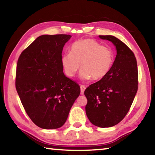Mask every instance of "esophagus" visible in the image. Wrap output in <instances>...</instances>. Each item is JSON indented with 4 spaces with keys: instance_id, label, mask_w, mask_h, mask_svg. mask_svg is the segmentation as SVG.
I'll return each mask as SVG.
<instances>
[{
    "instance_id": "obj_1",
    "label": "esophagus",
    "mask_w": 155,
    "mask_h": 155,
    "mask_svg": "<svg viewBox=\"0 0 155 155\" xmlns=\"http://www.w3.org/2000/svg\"><path fill=\"white\" fill-rule=\"evenodd\" d=\"M86 89V87L84 85H80V90H81V94L83 95L84 93V91Z\"/></svg>"
}]
</instances>
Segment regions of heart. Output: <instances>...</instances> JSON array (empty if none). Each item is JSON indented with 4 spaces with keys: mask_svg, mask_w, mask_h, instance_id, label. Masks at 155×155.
<instances>
[{
    "mask_svg": "<svg viewBox=\"0 0 155 155\" xmlns=\"http://www.w3.org/2000/svg\"><path fill=\"white\" fill-rule=\"evenodd\" d=\"M70 54L61 58V64L68 77L72 78L80 68V77L83 80H100L110 71L114 61L112 49L101 46L93 39L86 38L73 42Z\"/></svg>",
    "mask_w": 155,
    "mask_h": 155,
    "instance_id": "1",
    "label": "heart"
}]
</instances>
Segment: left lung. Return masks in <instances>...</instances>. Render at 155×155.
<instances>
[{"label": "left lung", "instance_id": "8db88e82", "mask_svg": "<svg viewBox=\"0 0 155 155\" xmlns=\"http://www.w3.org/2000/svg\"><path fill=\"white\" fill-rule=\"evenodd\" d=\"M116 48L117 55L110 71L84 91L87 117L100 128L112 127L128 113L138 88V70L133 52L113 35H99Z\"/></svg>", "mask_w": 155, "mask_h": 155}]
</instances>
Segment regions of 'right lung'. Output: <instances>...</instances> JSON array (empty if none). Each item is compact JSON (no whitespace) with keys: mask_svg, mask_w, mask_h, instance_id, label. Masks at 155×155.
Masks as SVG:
<instances>
[{"mask_svg":"<svg viewBox=\"0 0 155 155\" xmlns=\"http://www.w3.org/2000/svg\"><path fill=\"white\" fill-rule=\"evenodd\" d=\"M71 35H42L20 54L16 88L28 116L43 129L64 125L80 86L67 78L61 64L64 45Z\"/></svg>","mask_w":155,"mask_h":155,"instance_id":"add662e5","label":"right lung"}]
</instances>
